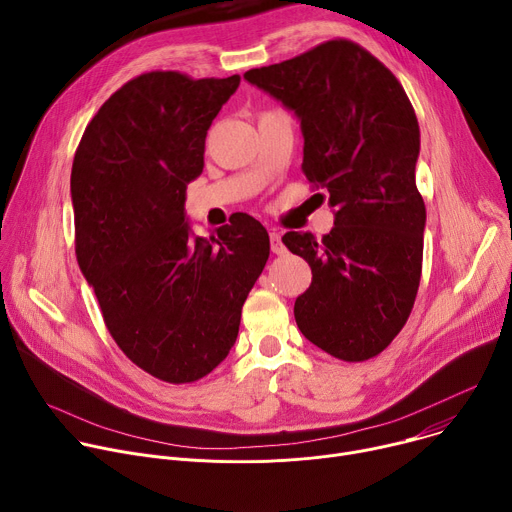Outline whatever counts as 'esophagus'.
<instances>
[{
  "instance_id": "esophagus-1",
  "label": "esophagus",
  "mask_w": 512,
  "mask_h": 512,
  "mask_svg": "<svg viewBox=\"0 0 512 512\" xmlns=\"http://www.w3.org/2000/svg\"><path fill=\"white\" fill-rule=\"evenodd\" d=\"M269 243H271V251L275 255H283L285 253V247L281 243V235L277 231H269Z\"/></svg>"
}]
</instances>
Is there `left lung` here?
<instances>
[{
    "label": "left lung",
    "instance_id": "left-lung-1",
    "mask_svg": "<svg viewBox=\"0 0 512 512\" xmlns=\"http://www.w3.org/2000/svg\"><path fill=\"white\" fill-rule=\"evenodd\" d=\"M243 77L298 117L302 170L334 212L322 241L312 233L281 239L312 267V285L294 306L298 328L340 360L373 358L405 326L421 277L415 111L393 72L350 40Z\"/></svg>",
    "mask_w": 512,
    "mask_h": 512
}]
</instances>
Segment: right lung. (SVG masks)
Masks as SVG:
<instances>
[{
    "label": "right lung",
    "mask_w": 512,
    "mask_h": 512,
    "mask_svg": "<svg viewBox=\"0 0 512 512\" xmlns=\"http://www.w3.org/2000/svg\"><path fill=\"white\" fill-rule=\"evenodd\" d=\"M239 83L145 72L103 103L72 162L77 261L105 326L139 369L174 385L227 358L269 257L253 216L202 239L184 210L206 131Z\"/></svg>",
    "instance_id": "add662e5"
}]
</instances>
